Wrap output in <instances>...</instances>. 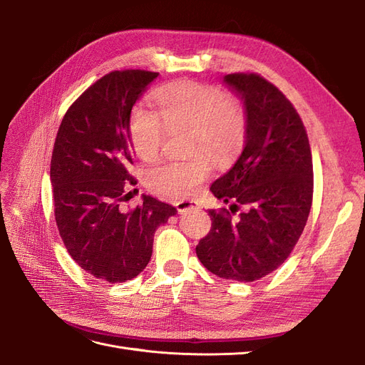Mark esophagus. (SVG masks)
Segmentation results:
<instances>
[{
	"instance_id": "esophagus-1",
	"label": "esophagus",
	"mask_w": 365,
	"mask_h": 365,
	"mask_svg": "<svg viewBox=\"0 0 365 365\" xmlns=\"http://www.w3.org/2000/svg\"><path fill=\"white\" fill-rule=\"evenodd\" d=\"M176 210H178V213H184V212H189V210H200V204H197L196 201H190V200H182V201H178L175 204Z\"/></svg>"
}]
</instances>
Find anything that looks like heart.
I'll return each instance as SVG.
<instances>
[{"label":"heart","instance_id":"b5f03b06","mask_svg":"<svg viewBox=\"0 0 365 365\" xmlns=\"http://www.w3.org/2000/svg\"><path fill=\"white\" fill-rule=\"evenodd\" d=\"M158 113L140 109L130 120V140L140 158L155 160L163 149L168 129H190L187 161H168L146 173L149 190L170 200L193 195L212 175L213 164L228 161L245 137V117L240 106L224 91L197 82H173L155 91Z\"/></svg>","mask_w":365,"mask_h":365}]
</instances>
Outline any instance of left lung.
<instances>
[{"label": "left lung", "mask_w": 365, "mask_h": 365, "mask_svg": "<svg viewBox=\"0 0 365 365\" xmlns=\"http://www.w3.org/2000/svg\"><path fill=\"white\" fill-rule=\"evenodd\" d=\"M224 82L245 105V148L210 187L231 205L208 210L212 228L196 256L220 279L254 282L277 269L303 233L314 195L312 153L300 115L277 86L257 73H231Z\"/></svg>", "instance_id": "obj_1"}]
</instances>
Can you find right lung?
<instances>
[{
  "label": "right lung",
  "instance_id": "add662e5",
  "mask_svg": "<svg viewBox=\"0 0 365 365\" xmlns=\"http://www.w3.org/2000/svg\"><path fill=\"white\" fill-rule=\"evenodd\" d=\"M158 73L121 70L105 74L65 113L54 141L50 180L54 219L71 259L93 277L121 283L137 277L152 256L155 230L176 208L143 195L123 212L134 164L132 106Z\"/></svg>",
  "mask_w": 365,
  "mask_h": 365
}]
</instances>
